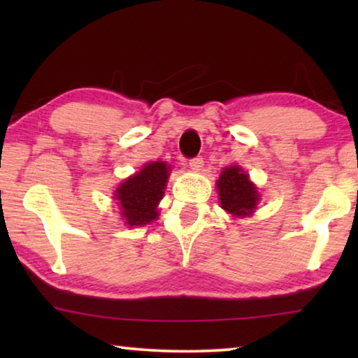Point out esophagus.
I'll return each instance as SVG.
<instances>
[{
	"label": "esophagus",
	"mask_w": 358,
	"mask_h": 358,
	"mask_svg": "<svg viewBox=\"0 0 358 358\" xmlns=\"http://www.w3.org/2000/svg\"><path fill=\"white\" fill-rule=\"evenodd\" d=\"M189 166H190V168H192V169L199 171V169L203 166V158H202V156H195V158H192V159L189 161Z\"/></svg>",
	"instance_id": "obj_1"
}]
</instances>
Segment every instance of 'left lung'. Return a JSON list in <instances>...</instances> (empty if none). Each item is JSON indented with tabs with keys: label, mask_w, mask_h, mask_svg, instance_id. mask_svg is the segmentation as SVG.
Instances as JSON below:
<instances>
[{
	"label": "left lung",
	"mask_w": 358,
	"mask_h": 358,
	"mask_svg": "<svg viewBox=\"0 0 358 358\" xmlns=\"http://www.w3.org/2000/svg\"><path fill=\"white\" fill-rule=\"evenodd\" d=\"M218 199L222 208L233 217H249L254 213L261 195L239 166L224 168L217 180Z\"/></svg>",
	"instance_id": "1"
}]
</instances>
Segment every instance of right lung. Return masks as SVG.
Masks as SVG:
<instances>
[{"label":"right lung","mask_w":358,"mask_h":358,"mask_svg":"<svg viewBox=\"0 0 358 358\" xmlns=\"http://www.w3.org/2000/svg\"><path fill=\"white\" fill-rule=\"evenodd\" d=\"M169 173L171 166L163 161H151L117 187L114 199L119 200L125 224L143 227L158 218L156 207L164 195Z\"/></svg>","instance_id":"right-lung-1"}]
</instances>
